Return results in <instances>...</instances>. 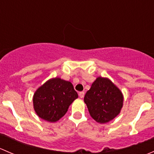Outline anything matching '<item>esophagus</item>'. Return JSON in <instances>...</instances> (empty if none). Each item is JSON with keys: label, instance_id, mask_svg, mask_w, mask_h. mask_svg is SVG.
Instances as JSON below:
<instances>
[{"label": "esophagus", "instance_id": "esophagus-1", "mask_svg": "<svg viewBox=\"0 0 154 154\" xmlns=\"http://www.w3.org/2000/svg\"><path fill=\"white\" fill-rule=\"evenodd\" d=\"M84 91H80V92H79V96H80V98H83V97H84Z\"/></svg>", "mask_w": 154, "mask_h": 154}]
</instances>
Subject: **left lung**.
I'll return each mask as SVG.
<instances>
[{
	"label": "left lung",
	"mask_w": 154,
	"mask_h": 154,
	"mask_svg": "<svg viewBox=\"0 0 154 154\" xmlns=\"http://www.w3.org/2000/svg\"><path fill=\"white\" fill-rule=\"evenodd\" d=\"M124 97L119 88L106 77H98L84 97L90 116L100 124L114 119L123 106Z\"/></svg>",
	"instance_id": "obj_1"
}]
</instances>
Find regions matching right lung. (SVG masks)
<instances>
[{"label": "right lung", "instance_id": "1", "mask_svg": "<svg viewBox=\"0 0 154 154\" xmlns=\"http://www.w3.org/2000/svg\"><path fill=\"white\" fill-rule=\"evenodd\" d=\"M78 97L72 83L59 77L50 79L35 91L32 98L37 116L56 122L65 116L70 105Z\"/></svg>", "mask_w": 154, "mask_h": 154}]
</instances>
